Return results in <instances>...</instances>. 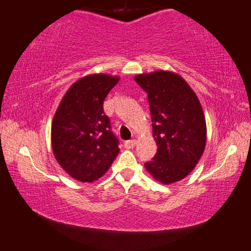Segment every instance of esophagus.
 I'll list each match as a JSON object with an SVG mask.
<instances>
[{
	"instance_id": "obj_1",
	"label": "esophagus",
	"mask_w": 251,
	"mask_h": 251,
	"mask_svg": "<svg viewBox=\"0 0 251 251\" xmlns=\"http://www.w3.org/2000/svg\"><path fill=\"white\" fill-rule=\"evenodd\" d=\"M136 145V141L135 140H129V141H126L125 143H124V147L126 148V149H133L134 147H135Z\"/></svg>"
}]
</instances>
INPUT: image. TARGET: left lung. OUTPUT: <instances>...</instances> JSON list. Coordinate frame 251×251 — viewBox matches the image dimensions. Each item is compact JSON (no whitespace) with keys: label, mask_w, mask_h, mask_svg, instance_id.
Returning a JSON list of instances; mask_svg holds the SVG:
<instances>
[{"label":"left lung","mask_w":251,"mask_h":251,"mask_svg":"<svg viewBox=\"0 0 251 251\" xmlns=\"http://www.w3.org/2000/svg\"><path fill=\"white\" fill-rule=\"evenodd\" d=\"M134 80L148 93L153 137L158 151L144 167L164 185L187 177L203 155L206 122L196 93L169 71L138 74Z\"/></svg>","instance_id":"left-lung-1"}]
</instances>
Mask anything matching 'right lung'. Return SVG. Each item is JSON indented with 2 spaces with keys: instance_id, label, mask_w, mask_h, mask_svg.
Listing matches in <instances>:
<instances>
[{
  "instance_id": "add662e5",
  "label": "right lung",
  "mask_w": 251,
  "mask_h": 251,
  "mask_svg": "<svg viewBox=\"0 0 251 251\" xmlns=\"http://www.w3.org/2000/svg\"><path fill=\"white\" fill-rule=\"evenodd\" d=\"M119 81L90 74L71 85L51 122V148L65 173L92 182L107 173L118 155V140L103 113V100Z\"/></svg>"
}]
</instances>
